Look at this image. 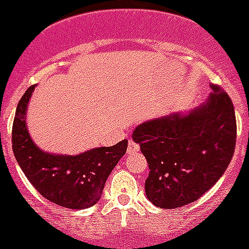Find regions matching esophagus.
Returning <instances> with one entry per match:
<instances>
[{"mask_svg": "<svg viewBox=\"0 0 249 249\" xmlns=\"http://www.w3.org/2000/svg\"><path fill=\"white\" fill-rule=\"evenodd\" d=\"M138 151H139V145L135 142H133V141L130 139L128 144V155H134V153H137Z\"/></svg>", "mask_w": 249, "mask_h": 249, "instance_id": "1", "label": "esophagus"}]
</instances>
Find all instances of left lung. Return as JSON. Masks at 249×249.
<instances>
[{
    "mask_svg": "<svg viewBox=\"0 0 249 249\" xmlns=\"http://www.w3.org/2000/svg\"><path fill=\"white\" fill-rule=\"evenodd\" d=\"M209 100L191 112L145 121L133 131L149 166L145 195L161 209L197 201L229 166L236 141L233 102L212 84Z\"/></svg>",
    "mask_w": 249,
    "mask_h": 249,
    "instance_id": "left-lung-1",
    "label": "left lung"
}]
</instances>
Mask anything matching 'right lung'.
<instances>
[{"mask_svg": "<svg viewBox=\"0 0 249 249\" xmlns=\"http://www.w3.org/2000/svg\"><path fill=\"white\" fill-rule=\"evenodd\" d=\"M34 88L26 89L16 107L11 137L16 161L46 199L66 209H88L100 201L107 178L126 152L128 141L76 156L44 152L34 144L25 124L26 107Z\"/></svg>", "mask_w": 249, "mask_h": 249, "instance_id": "add662e5", "label": "right lung"}]
</instances>
